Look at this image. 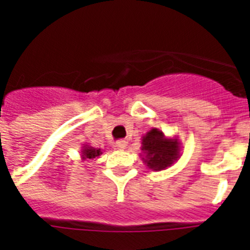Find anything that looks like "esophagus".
<instances>
[{
	"label": "esophagus",
	"mask_w": 250,
	"mask_h": 250,
	"mask_svg": "<svg viewBox=\"0 0 250 250\" xmlns=\"http://www.w3.org/2000/svg\"><path fill=\"white\" fill-rule=\"evenodd\" d=\"M125 146H126V141L125 140L116 141V147H118V149H124Z\"/></svg>",
	"instance_id": "obj_1"
}]
</instances>
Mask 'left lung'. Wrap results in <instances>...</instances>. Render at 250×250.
<instances>
[{
	"mask_svg": "<svg viewBox=\"0 0 250 250\" xmlns=\"http://www.w3.org/2000/svg\"><path fill=\"white\" fill-rule=\"evenodd\" d=\"M146 154V163L150 169L161 170L173 164L178 158L179 144L176 140H167L158 129H152L143 138V149Z\"/></svg>",
	"mask_w": 250,
	"mask_h": 250,
	"instance_id": "8db88e82",
	"label": "left lung"
}]
</instances>
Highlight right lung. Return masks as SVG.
<instances>
[{"mask_svg": "<svg viewBox=\"0 0 250 250\" xmlns=\"http://www.w3.org/2000/svg\"><path fill=\"white\" fill-rule=\"evenodd\" d=\"M83 159H94L96 158V156H99L101 154L100 149L96 150V149H91V147H86V149H83Z\"/></svg>", "mask_w": 250, "mask_h": 250, "instance_id": "obj_1", "label": "right lung"}]
</instances>
